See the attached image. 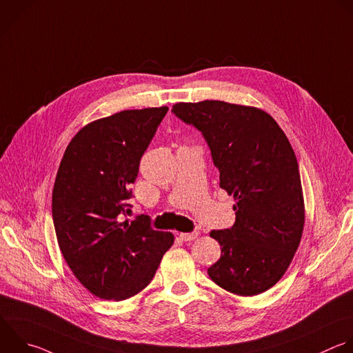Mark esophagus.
<instances>
[{"mask_svg":"<svg viewBox=\"0 0 353 353\" xmlns=\"http://www.w3.org/2000/svg\"><path fill=\"white\" fill-rule=\"evenodd\" d=\"M198 236H199L198 231H192V232H180V239H181L183 241H194Z\"/></svg>","mask_w":353,"mask_h":353,"instance_id":"34e87169","label":"esophagus"}]
</instances>
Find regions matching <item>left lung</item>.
I'll return each mask as SVG.
<instances>
[{
  "label": "left lung",
  "instance_id": "left-lung-1",
  "mask_svg": "<svg viewBox=\"0 0 353 353\" xmlns=\"http://www.w3.org/2000/svg\"><path fill=\"white\" fill-rule=\"evenodd\" d=\"M172 112L206 140L236 223L212 230L220 259L208 269L223 290L252 296L272 288L299 247L305 205L295 152L262 109L224 101L179 102Z\"/></svg>",
  "mask_w": 353,
  "mask_h": 353
}]
</instances>
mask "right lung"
<instances>
[{"instance_id": "add662e5", "label": "right lung", "mask_w": 353, "mask_h": 353, "mask_svg": "<svg viewBox=\"0 0 353 353\" xmlns=\"http://www.w3.org/2000/svg\"><path fill=\"white\" fill-rule=\"evenodd\" d=\"M168 106L122 110L84 126L69 143L52 190L61 252L76 279L101 299L123 301L144 290L173 245L172 232L147 214L121 223Z\"/></svg>"}]
</instances>
